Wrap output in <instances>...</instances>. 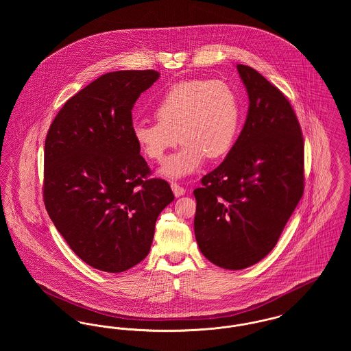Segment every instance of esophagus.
Returning <instances> with one entry per match:
<instances>
[{
    "label": "esophagus",
    "instance_id": "1",
    "mask_svg": "<svg viewBox=\"0 0 351 351\" xmlns=\"http://www.w3.org/2000/svg\"><path fill=\"white\" fill-rule=\"evenodd\" d=\"M171 189H172V192H173V195H175L176 197H180V196L185 195V189L178 183L171 184Z\"/></svg>",
    "mask_w": 351,
    "mask_h": 351
}]
</instances>
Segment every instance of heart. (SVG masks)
I'll use <instances>...</instances> for the list:
<instances>
[{"label": "heart", "mask_w": 351, "mask_h": 351, "mask_svg": "<svg viewBox=\"0 0 351 351\" xmlns=\"http://www.w3.org/2000/svg\"><path fill=\"white\" fill-rule=\"evenodd\" d=\"M158 121L134 125L138 147L160 162L179 139L183 145L160 168L168 179H182L232 149L239 130L241 106L233 88L222 80H186L169 86L155 105Z\"/></svg>", "instance_id": "heart-1"}]
</instances>
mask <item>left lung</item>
<instances>
[{
    "label": "left lung",
    "instance_id": "1",
    "mask_svg": "<svg viewBox=\"0 0 351 351\" xmlns=\"http://www.w3.org/2000/svg\"><path fill=\"white\" fill-rule=\"evenodd\" d=\"M237 69L249 96L246 122L225 160L193 191L199 249L226 269L262 261L304 192V141L289 101L254 68Z\"/></svg>",
    "mask_w": 351,
    "mask_h": 351
}]
</instances>
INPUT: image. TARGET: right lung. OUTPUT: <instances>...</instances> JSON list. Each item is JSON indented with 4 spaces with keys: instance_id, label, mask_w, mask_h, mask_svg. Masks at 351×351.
Segmentation results:
<instances>
[{
    "instance_id": "obj_1",
    "label": "right lung",
    "mask_w": 351,
    "mask_h": 351,
    "mask_svg": "<svg viewBox=\"0 0 351 351\" xmlns=\"http://www.w3.org/2000/svg\"><path fill=\"white\" fill-rule=\"evenodd\" d=\"M160 73L109 72L64 104L45 143L43 199L58 232L90 267L122 272L150 252L155 222L173 201L133 135L134 104Z\"/></svg>"
}]
</instances>
